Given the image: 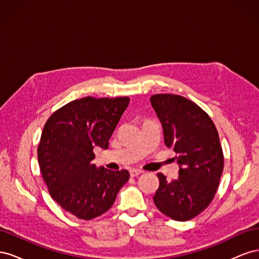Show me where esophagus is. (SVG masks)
I'll list each match as a JSON object with an SVG mask.
<instances>
[{"instance_id":"1","label":"esophagus","mask_w":259,"mask_h":259,"mask_svg":"<svg viewBox=\"0 0 259 259\" xmlns=\"http://www.w3.org/2000/svg\"><path fill=\"white\" fill-rule=\"evenodd\" d=\"M142 173H143V170L142 169H138V168H132L130 170V174H131L132 177H136V176L140 175Z\"/></svg>"}]
</instances>
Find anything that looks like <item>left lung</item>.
<instances>
[{
    "instance_id": "1",
    "label": "left lung",
    "mask_w": 259,
    "mask_h": 259,
    "mask_svg": "<svg viewBox=\"0 0 259 259\" xmlns=\"http://www.w3.org/2000/svg\"><path fill=\"white\" fill-rule=\"evenodd\" d=\"M150 103L179 166L178 178L171 182L158 174L154 204L174 221L187 222L209 205L219 185L224 155L218 133L210 117L183 96L158 94Z\"/></svg>"
}]
</instances>
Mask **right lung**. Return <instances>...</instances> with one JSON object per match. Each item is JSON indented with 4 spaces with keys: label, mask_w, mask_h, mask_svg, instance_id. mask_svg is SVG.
Returning a JSON list of instances; mask_svg holds the SVG:
<instances>
[{
    "label": "right lung",
    "mask_w": 259,
    "mask_h": 259,
    "mask_svg": "<svg viewBox=\"0 0 259 259\" xmlns=\"http://www.w3.org/2000/svg\"><path fill=\"white\" fill-rule=\"evenodd\" d=\"M128 104V97L73 100L44 125L37 148L43 179L53 200L77 218L90 221L106 213L130 178L126 169L92 163L93 149H108Z\"/></svg>",
    "instance_id": "obj_1"
}]
</instances>
